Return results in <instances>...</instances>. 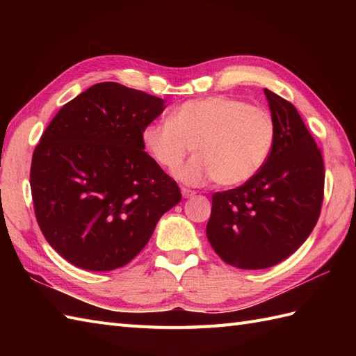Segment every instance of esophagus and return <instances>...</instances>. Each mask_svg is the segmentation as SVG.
<instances>
[{"label": "esophagus", "instance_id": "34e87169", "mask_svg": "<svg viewBox=\"0 0 356 356\" xmlns=\"http://www.w3.org/2000/svg\"><path fill=\"white\" fill-rule=\"evenodd\" d=\"M182 195L185 199H190V197H193V195H195V191L188 190V188H182Z\"/></svg>", "mask_w": 356, "mask_h": 356}]
</instances>
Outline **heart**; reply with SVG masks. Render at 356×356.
I'll return each mask as SVG.
<instances>
[{"label":"heart","instance_id":"1","mask_svg":"<svg viewBox=\"0 0 356 356\" xmlns=\"http://www.w3.org/2000/svg\"><path fill=\"white\" fill-rule=\"evenodd\" d=\"M275 138L277 125L268 110L226 96L186 101L168 120L151 122L142 131L148 154L168 171L177 170L194 147L197 156L176 172L190 185L248 182L266 163Z\"/></svg>","mask_w":356,"mask_h":356}]
</instances>
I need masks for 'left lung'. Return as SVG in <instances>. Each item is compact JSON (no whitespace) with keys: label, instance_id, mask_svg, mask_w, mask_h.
Here are the masks:
<instances>
[{"label":"left lung","instance_id":"left-lung-1","mask_svg":"<svg viewBox=\"0 0 356 356\" xmlns=\"http://www.w3.org/2000/svg\"><path fill=\"white\" fill-rule=\"evenodd\" d=\"M277 125L274 148L245 185L213 195L207 237L238 269H266L305 243L320 217L324 163L297 108L264 88Z\"/></svg>","mask_w":356,"mask_h":356}]
</instances>
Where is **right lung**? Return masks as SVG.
Wrapping results in <instances>:
<instances>
[{
  "label": "right lung",
  "instance_id": "right-lung-1",
  "mask_svg": "<svg viewBox=\"0 0 356 356\" xmlns=\"http://www.w3.org/2000/svg\"><path fill=\"white\" fill-rule=\"evenodd\" d=\"M163 110L161 97L99 82L67 102L42 133L30 168L35 216L49 245L74 266H125L182 200L143 151V128Z\"/></svg>",
  "mask_w": 356,
  "mask_h": 356
}]
</instances>
